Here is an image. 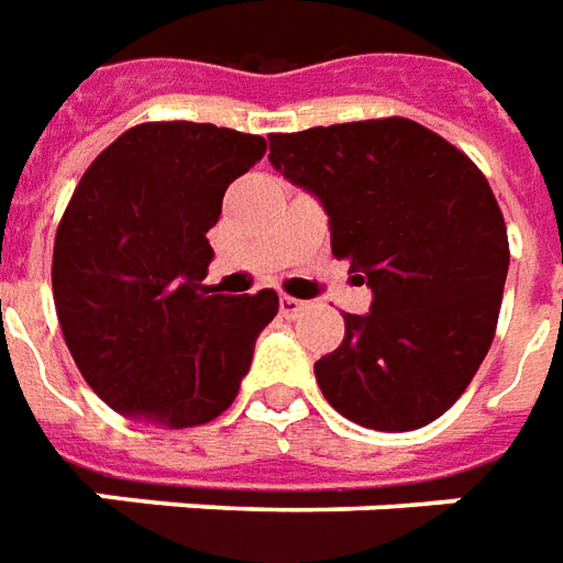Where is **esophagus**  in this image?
<instances>
[{
  "instance_id": "esophagus-1",
  "label": "esophagus",
  "mask_w": 563,
  "mask_h": 563,
  "mask_svg": "<svg viewBox=\"0 0 563 563\" xmlns=\"http://www.w3.org/2000/svg\"><path fill=\"white\" fill-rule=\"evenodd\" d=\"M310 308V301H301V298H292V295H283L280 298V313L286 320H298L305 310Z\"/></svg>"
}]
</instances>
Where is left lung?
Returning <instances> with one entry per match:
<instances>
[{"label": "left lung", "instance_id": "left-lung-1", "mask_svg": "<svg viewBox=\"0 0 563 563\" xmlns=\"http://www.w3.org/2000/svg\"><path fill=\"white\" fill-rule=\"evenodd\" d=\"M271 164L322 200L332 253L375 301L313 365L322 396L360 427L442 418L497 332L509 238L485 173L411 118L271 133Z\"/></svg>", "mask_w": 563, "mask_h": 563}]
</instances>
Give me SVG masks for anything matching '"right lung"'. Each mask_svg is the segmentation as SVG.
Wrapping results in <instances>:
<instances>
[{"label":"right lung","instance_id":"add662e5","mask_svg":"<svg viewBox=\"0 0 563 563\" xmlns=\"http://www.w3.org/2000/svg\"><path fill=\"white\" fill-rule=\"evenodd\" d=\"M265 152L255 133L145 121L78 179L54 238V308L78 372L118 415L186 430L234 402L280 298L203 286L207 234Z\"/></svg>","mask_w":563,"mask_h":563}]
</instances>
